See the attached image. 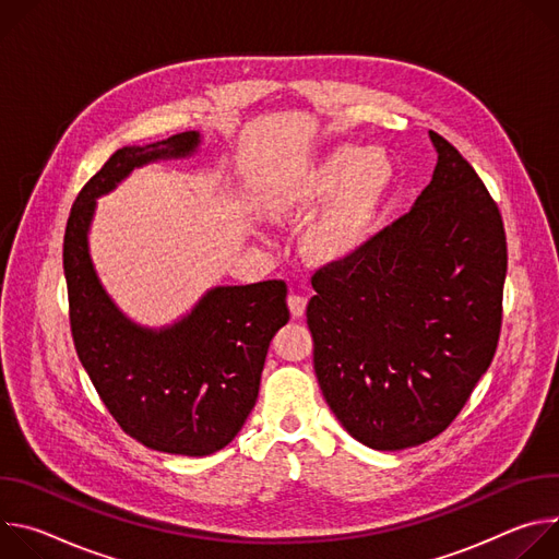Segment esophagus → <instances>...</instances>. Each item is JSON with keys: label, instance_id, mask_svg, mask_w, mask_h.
<instances>
[{"label": "esophagus", "instance_id": "34e87169", "mask_svg": "<svg viewBox=\"0 0 559 559\" xmlns=\"http://www.w3.org/2000/svg\"><path fill=\"white\" fill-rule=\"evenodd\" d=\"M287 307H289L292 316L300 318V316L305 313V307H307V296H302V294H296V292H292V294L287 296Z\"/></svg>", "mask_w": 559, "mask_h": 559}]
</instances>
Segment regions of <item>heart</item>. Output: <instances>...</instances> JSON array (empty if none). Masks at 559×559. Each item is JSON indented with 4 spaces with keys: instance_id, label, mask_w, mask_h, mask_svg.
Returning a JSON list of instances; mask_svg holds the SVG:
<instances>
[{
    "instance_id": "heart-1",
    "label": "heart",
    "mask_w": 559,
    "mask_h": 559,
    "mask_svg": "<svg viewBox=\"0 0 559 559\" xmlns=\"http://www.w3.org/2000/svg\"><path fill=\"white\" fill-rule=\"evenodd\" d=\"M386 179L382 154L341 147L287 181L272 201V212L276 218H302L334 194L309 227L305 248L318 261H338L365 241Z\"/></svg>"
}]
</instances>
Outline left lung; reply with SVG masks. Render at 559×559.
<instances>
[{"label": "left lung", "instance_id": "1", "mask_svg": "<svg viewBox=\"0 0 559 559\" xmlns=\"http://www.w3.org/2000/svg\"><path fill=\"white\" fill-rule=\"evenodd\" d=\"M429 136L438 164L416 205L311 276L318 384L341 425L378 451L442 433L489 369L502 330L500 207L466 158Z\"/></svg>", "mask_w": 559, "mask_h": 559}]
</instances>
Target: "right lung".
I'll return each instance as SVG.
<instances>
[{"label":"right lung","mask_w":559,"mask_h":559,"mask_svg":"<svg viewBox=\"0 0 559 559\" xmlns=\"http://www.w3.org/2000/svg\"><path fill=\"white\" fill-rule=\"evenodd\" d=\"M199 132L117 150L76 194L63 234L74 349L117 425L141 444L210 455L234 440L257 405L274 334L289 321L285 281L214 287L181 323L152 332L115 307L88 257L95 199L132 168L188 156Z\"/></svg>","instance_id":"right-lung-1"}]
</instances>
